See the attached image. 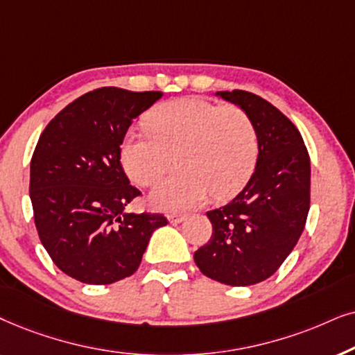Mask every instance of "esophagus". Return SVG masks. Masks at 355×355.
Masks as SVG:
<instances>
[{"mask_svg":"<svg viewBox=\"0 0 355 355\" xmlns=\"http://www.w3.org/2000/svg\"><path fill=\"white\" fill-rule=\"evenodd\" d=\"M187 219L185 214H170L168 216V220L172 222V224H180V222H183Z\"/></svg>","mask_w":355,"mask_h":355,"instance_id":"34e87169","label":"esophagus"}]
</instances>
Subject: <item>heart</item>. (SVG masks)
Returning a JSON list of instances; mask_svg holds the SVG:
<instances>
[{"label":"heart","instance_id":"1","mask_svg":"<svg viewBox=\"0 0 355 355\" xmlns=\"http://www.w3.org/2000/svg\"><path fill=\"white\" fill-rule=\"evenodd\" d=\"M149 130H131L121 144V164L128 177L150 187L172 167L150 193L162 211H187L209 195L234 196L247 185L259 154L258 131L245 110L200 97L160 103L148 116Z\"/></svg>","mask_w":355,"mask_h":355}]
</instances>
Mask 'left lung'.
I'll return each mask as SVG.
<instances>
[{
	"label": "left lung",
	"mask_w": 355,
	"mask_h": 355,
	"mask_svg": "<svg viewBox=\"0 0 355 355\" xmlns=\"http://www.w3.org/2000/svg\"><path fill=\"white\" fill-rule=\"evenodd\" d=\"M254 123L259 154L247 185L229 205L207 211L209 242L195 252L205 276L227 286L258 284L299 242L310 209V157L295 125L257 94L217 92Z\"/></svg>",
	"instance_id": "left-lung-1"
}]
</instances>
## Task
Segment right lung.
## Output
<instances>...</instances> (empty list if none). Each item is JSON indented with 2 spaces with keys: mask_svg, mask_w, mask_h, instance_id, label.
<instances>
[{
  "mask_svg": "<svg viewBox=\"0 0 355 355\" xmlns=\"http://www.w3.org/2000/svg\"><path fill=\"white\" fill-rule=\"evenodd\" d=\"M162 92L101 87L66 105L40 135L31 160V201L40 242L64 274L112 284L139 268L162 214L125 212L138 188L121 167L120 146Z\"/></svg>",
  "mask_w": 355,
  "mask_h": 355,
  "instance_id": "obj_1",
  "label": "right lung"
}]
</instances>
